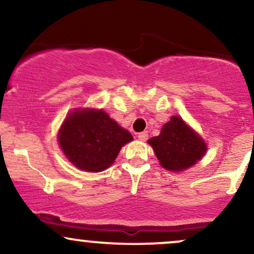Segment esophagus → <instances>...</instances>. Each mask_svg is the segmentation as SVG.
<instances>
[{"label":"esophagus","mask_w":254,"mask_h":254,"mask_svg":"<svg viewBox=\"0 0 254 254\" xmlns=\"http://www.w3.org/2000/svg\"><path fill=\"white\" fill-rule=\"evenodd\" d=\"M137 137H138V139H141V141H145V139H148V132H147V131L139 132L138 135H137Z\"/></svg>","instance_id":"1"}]
</instances>
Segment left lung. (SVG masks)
Wrapping results in <instances>:
<instances>
[{
	"mask_svg": "<svg viewBox=\"0 0 254 254\" xmlns=\"http://www.w3.org/2000/svg\"><path fill=\"white\" fill-rule=\"evenodd\" d=\"M149 144L160 165L168 171H183L202 159L206 150L203 139L180 117H172L162 127L159 136L151 137Z\"/></svg>",
	"mask_w": 254,
	"mask_h": 254,
	"instance_id": "obj_1",
	"label": "left lung"
}]
</instances>
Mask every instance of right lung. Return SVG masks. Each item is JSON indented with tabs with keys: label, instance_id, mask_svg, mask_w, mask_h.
<instances>
[{
	"label": "right lung",
	"instance_id": "right-lung-1",
	"mask_svg": "<svg viewBox=\"0 0 254 254\" xmlns=\"http://www.w3.org/2000/svg\"><path fill=\"white\" fill-rule=\"evenodd\" d=\"M61 148L77 168L101 172L113 164L119 150L132 136L104 111L71 112L58 135Z\"/></svg>",
	"mask_w": 254,
	"mask_h": 254
}]
</instances>
